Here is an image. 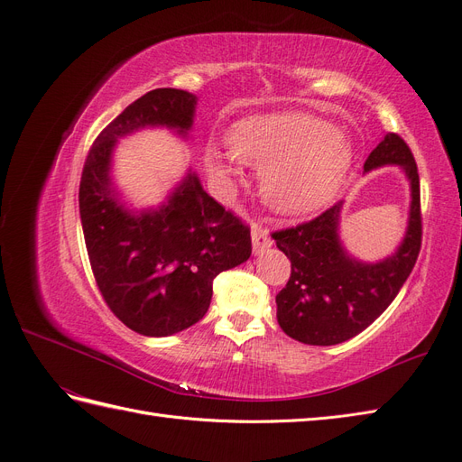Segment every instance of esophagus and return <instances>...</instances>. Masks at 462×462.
<instances>
[{
  "label": "esophagus",
  "instance_id": "34e87169",
  "mask_svg": "<svg viewBox=\"0 0 462 462\" xmlns=\"http://www.w3.org/2000/svg\"><path fill=\"white\" fill-rule=\"evenodd\" d=\"M251 244H253V253H255V255H261L263 251H266L273 245V240H271L269 232L255 225L251 230Z\"/></svg>",
  "mask_w": 462,
  "mask_h": 462
}]
</instances>
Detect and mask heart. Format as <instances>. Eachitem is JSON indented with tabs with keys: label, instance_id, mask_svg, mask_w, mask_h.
Listing matches in <instances>:
<instances>
[{
	"label": "heart",
	"instance_id": "b5f03b06",
	"mask_svg": "<svg viewBox=\"0 0 462 462\" xmlns=\"http://www.w3.org/2000/svg\"><path fill=\"white\" fill-rule=\"evenodd\" d=\"M228 152L209 150L207 169L234 186L240 162L261 171V193L280 215L305 217L328 205L353 162L351 140L320 116L276 113L249 116L228 132Z\"/></svg>",
	"mask_w": 462,
	"mask_h": 462
}]
</instances>
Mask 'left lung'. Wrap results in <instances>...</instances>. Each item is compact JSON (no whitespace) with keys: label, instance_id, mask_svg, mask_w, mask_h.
Segmentation results:
<instances>
[{"label":"left lung","instance_id":"1","mask_svg":"<svg viewBox=\"0 0 462 462\" xmlns=\"http://www.w3.org/2000/svg\"><path fill=\"white\" fill-rule=\"evenodd\" d=\"M399 167L411 186L405 236L392 255L363 261L341 242L344 201L315 220L274 232L276 247L291 261V276L276 295L280 328L307 346H336L361 334L390 307L416 263L422 242L420 182L409 145L385 134L365 161V174Z\"/></svg>","mask_w":462,"mask_h":462}]
</instances>
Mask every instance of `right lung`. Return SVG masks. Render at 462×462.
Returning <instances> with one entry per match:
<instances>
[{
	"instance_id": "right-lung-1",
	"label": "right lung",
	"mask_w": 462,
	"mask_h": 462,
	"mask_svg": "<svg viewBox=\"0 0 462 462\" xmlns=\"http://www.w3.org/2000/svg\"><path fill=\"white\" fill-rule=\"evenodd\" d=\"M198 96L157 88L103 128L80 180V220L103 300L130 330L165 337L199 322L213 297V278L251 255L249 228L225 211L188 169L165 201L132 207L113 176L121 140L167 128L188 140Z\"/></svg>"
}]
</instances>
